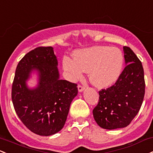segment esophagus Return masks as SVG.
I'll return each mask as SVG.
<instances>
[{
  "label": "esophagus",
  "instance_id": "obj_1",
  "mask_svg": "<svg viewBox=\"0 0 153 153\" xmlns=\"http://www.w3.org/2000/svg\"><path fill=\"white\" fill-rule=\"evenodd\" d=\"M78 91L79 92H82L84 91V87H83L82 85H78Z\"/></svg>",
  "mask_w": 153,
  "mask_h": 153
}]
</instances>
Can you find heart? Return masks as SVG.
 Returning a JSON list of instances; mask_svg holds the SVG:
<instances>
[{
    "label": "heart",
    "instance_id": "1",
    "mask_svg": "<svg viewBox=\"0 0 153 153\" xmlns=\"http://www.w3.org/2000/svg\"><path fill=\"white\" fill-rule=\"evenodd\" d=\"M73 59H63V69L69 80L75 81L88 72L91 83L99 88L113 84L123 69L124 57L115 47L93 46L75 51Z\"/></svg>",
    "mask_w": 153,
    "mask_h": 153
}]
</instances>
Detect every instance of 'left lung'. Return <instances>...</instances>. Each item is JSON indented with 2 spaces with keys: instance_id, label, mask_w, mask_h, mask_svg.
Segmentation results:
<instances>
[{
  "instance_id": "left-lung-1",
  "label": "left lung",
  "mask_w": 153,
  "mask_h": 153,
  "mask_svg": "<svg viewBox=\"0 0 153 153\" xmlns=\"http://www.w3.org/2000/svg\"><path fill=\"white\" fill-rule=\"evenodd\" d=\"M126 66L112 86L99 92L100 100L93 110L95 121L102 128H125L137 115L145 91L142 62L129 47L123 46Z\"/></svg>"
}]
</instances>
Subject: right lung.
<instances>
[{
	"label": "right lung",
	"instance_id": "add662e5",
	"mask_svg": "<svg viewBox=\"0 0 153 153\" xmlns=\"http://www.w3.org/2000/svg\"><path fill=\"white\" fill-rule=\"evenodd\" d=\"M58 61L51 46L38 47L28 52L16 67L11 99L14 110L24 125L40 136L53 135L61 131L70 104L78 94L75 83L59 78ZM38 83L30 88L31 74Z\"/></svg>",
	"mask_w": 153,
	"mask_h": 153
}]
</instances>
